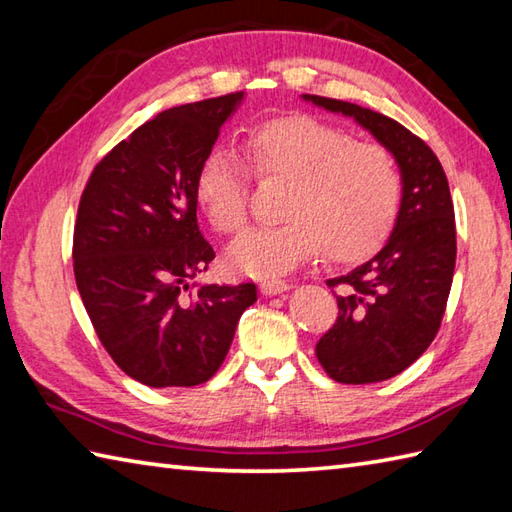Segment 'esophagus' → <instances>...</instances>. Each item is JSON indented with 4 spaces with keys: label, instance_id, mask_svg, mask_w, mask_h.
Listing matches in <instances>:
<instances>
[{
    "label": "esophagus",
    "instance_id": "esophagus-1",
    "mask_svg": "<svg viewBox=\"0 0 512 512\" xmlns=\"http://www.w3.org/2000/svg\"><path fill=\"white\" fill-rule=\"evenodd\" d=\"M289 282L287 280H278V278H269V280H263L260 282V291H263L265 295H280L289 291Z\"/></svg>",
    "mask_w": 512,
    "mask_h": 512
}]
</instances>
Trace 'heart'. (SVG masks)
Segmentation results:
<instances>
[{
  "label": "heart",
  "instance_id": "heart-1",
  "mask_svg": "<svg viewBox=\"0 0 512 512\" xmlns=\"http://www.w3.org/2000/svg\"><path fill=\"white\" fill-rule=\"evenodd\" d=\"M245 153L258 177L289 181L282 201L287 221L256 227L227 249L236 274L267 278L293 269L324 245L333 260H357L392 230L401 177L379 144L304 113L260 122L247 133ZM247 173L225 149H212L195 175V203L217 232L241 230L247 214Z\"/></svg>",
  "mask_w": 512,
  "mask_h": 512
}]
</instances>
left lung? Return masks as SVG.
Here are the masks:
<instances>
[{
  "label": "left lung",
  "mask_w": 512,
  "mask_h": 512,
  "mask_svg": "<svg viewBox=\"0 0 512 512\" xmlns=\"http://www.w3.org/2000/svg\"><path fill=\"white\" fill-rule=\"evenodd\" d=\"M304 102L355 120L401 170V206L388 241L366 263L328 280L339 315L315 346L339 383H379L410 368L434 342L456 267V219L438 157L403 124L344 100Z\"/></svg>",
  "instance_id": "1"
}]
</instances>
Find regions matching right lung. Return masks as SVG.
<instances>
[{"mask_svg": "<svg viewBox=\"0 0 512 512\" xmlns=\"http://www.w3.org/2000/svg\"><path fill=\"white\" fill-rule=\"evenodd\" d=\"M245 94L166 109L105 155L74 227V276L111 359L149 388L206 383L230 350L256 285L192 282L212 245L197 223L195 175Z\"/></svg>", "mask_w": 512, "mask_h": 512, "instance_id": "obj_1", "label": "right lung"}]
</instances>
